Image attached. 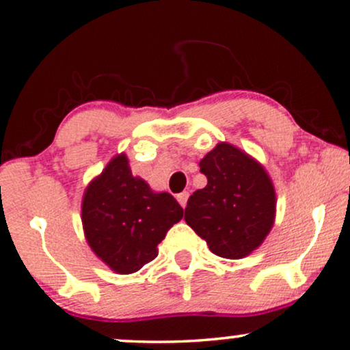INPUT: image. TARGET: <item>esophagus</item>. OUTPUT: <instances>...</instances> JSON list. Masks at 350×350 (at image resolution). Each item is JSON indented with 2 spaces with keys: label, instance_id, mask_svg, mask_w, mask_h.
<instances>
[{
  "label": "esophagus",
  "instance_id": "obj_1",
  "mask_svg": "<svg viewBox=\"0 0 350 350\" xmlns=\"http://www.w3.org/2000/svg\"><path fill=\"white\" fill-rule=\"evenodd\" d=\"M188 196H189L188 191H183V193H180V195H176V201L180 202V206H182V208H185V206H187Z\"/></svg>",
  "mask_w": 350,
  "mask_h": 350
}]
</instances>
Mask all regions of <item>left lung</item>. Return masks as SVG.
I'll return each mask as SVG.
<instances>
[{
    "instance_id": "8db88e82",
    "label": "left lung",
    "mask_w": 350,
    "mask_h": 350,
    "mask_svg": "<svg viewBox=\"0 0 350 350\" xmlns=\"http://www.w3.org/2000/svg\"><path fill=\"white\" fill-rule=\"evenodd\" d=\"M200 172L208 185L189 196L185 221L217 256H247L260 247L274 224L271 178L254 159L227 142L206 154Z\"/></svg>"
}]
</instances>
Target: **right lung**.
Listing matches in <instances>:
<instances>
[{
	"label": "right lung",
	"instance_id": "right-lung-1",
	"mask_svg": "<svg viewBox=\"0 0 350 350\" xmlns=\"http://www.w3.org/2000/svg\"><path fill=\"white\" fill-rule=\"evenodd\" d=\"M182 217L174 196L154 193L144 180L133 176L124 154L116 155L84 193L85 239L120 274L136 273L152 261L168 228Z\"/></svg>",
	"mask_w": 350,
	"mask_h": 350
}]
</instances>
